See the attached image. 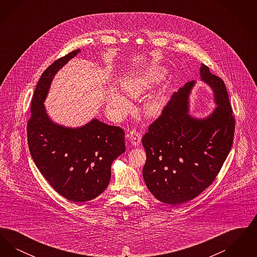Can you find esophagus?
Segmentation results:
<instances>
[{
	"mask_svg": "<svg viewBox=\"0 0 257 257\" xmlns=\"http://www.w3.org/2000/svg\"><path fill=\"white\" fill-rule=\"evenodd\" d=\"M129 139H130V143L134 147H138V146H140V144L142 142V135L136 130H132L129 135Z\"/></svg>",
	"mask_w": 257,
	"mask_h": 257,
	"instance_id": "1",
	"label": "esophagus"
}]
</instances>
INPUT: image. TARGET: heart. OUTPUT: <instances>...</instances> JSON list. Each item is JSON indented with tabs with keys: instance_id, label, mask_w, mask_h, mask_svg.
Segmentation results:
<instances>
[{
	"instance_id": "b5f03b06",
	"label": "heart",
	"mask_w": 257,
	"mask_h": 257,
	"mask_svg": "<svg viewBox=\"0 0 257 257\" xmlns=\"http://www.w3.org/2000/svg\"><path fill=\"white\" fill-rule=\"evenodd\" d=\"M162 79V72L157 67H149L137 73L130 74L121 80V88L125 94L137 97L149 89ZM107 107L116 116H123L131 108V103L117 90H111L107 98ZM160 102L157 99H149L144 104V113L148 116L157 114Z\"/></svg>"
}]
</instances>
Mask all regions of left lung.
<instances>
[{"label": "left lung", "instance_id": "obj_1", "mask_svg": "<svg viewBox=\"0 0 257 257\" xmlns=\"http://www.w3.org/2000/svg\"><path fill=\"white\" fill-rule=\"evenodd\" d=\"M199 73L213 89L216 109L205 118L189 113L196 84L190 81L172 94L143 138L145 182L158 200L171 205L195 198L213 183L232 147L235 119L225 85L203 63Z\"/></svg>", "mask_w": 257, "mask_h": 257}]
</instances>
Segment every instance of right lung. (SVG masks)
<instances>
[{"instance_id":"right-lung-1","label":"right lung","mask_w":257,"mask_h":257,"mask_svg":"<svg viewBox=\"0 0 257 257\" xmlns=\"http://www.w3.org/2000/svg\"><path fill=\"white\" fill-rule=\"evenodd\" d=\"M77 49L53 62L37 83L28 121V145L37 169L54 190L74 202L91 200L108 187L110 167L125 151L124 131L93 118L69 128L50 119L44 107L53 78Z\"/></svg>"}]
</instances>
